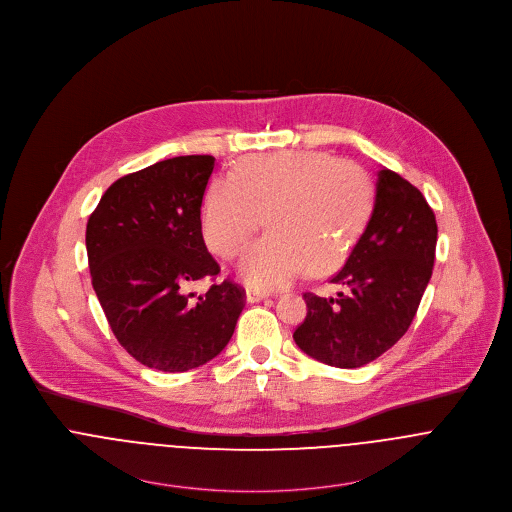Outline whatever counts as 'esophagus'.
Returning a JSON list of instances; mask_svg holds the SVG:
<instances>
[{
    "instance_id": "esophagus-1",
    "label": "esophagus",
    "mask_w": 512,
    "mask_h": 512,
    "mask_svg": "<svg viewBox=\"0 0 512 512\" xmlns=\"http://www.w3.org/2000/svg\"><path fill=\"white\" fill-rule=\"evenodd\" d=\"M268 299L266 293H260V291H254V289H246V301L248 303H258V301H264Z\"/></svg>"
}]
</instances>
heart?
<instances>
[{
  "instance_id": "heart-1",
  "label": "heart",
  "mask_w": 512,
  "mask_h": 512,
  "mask_svg": "<svg viewBox=\"0 0 512 512\" xmlns=\"http://www.w3.org/2000/svg\"><path fill=\"white\" fill-rule=\"evenodd\" d=\"M370 176L354 162L317 150H285L244 158L234 176L215 178L203 199L207 246L233 258L266 215L272 229L254 242L238 274L254 289H276L309 266L336 268L364 233L373 211Z\"/></svg>"
}]
</instances>
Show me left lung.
Wrapping results in <instances>:
<instances>
[{
    "label": "left lung",
    "instance_id": "1",
    "mask_svg": "<svg viewBox=\"0 0 512 512\" xmlns=\"http://www.w3.org/2000/svg\"><path fill=\"white\" fill-rule=\"evenodd\" d=\"M438 227L417 187L383 168L366 231L330 279L336 297L303 293L307 317L295 344L334 368H360L387 352L413 323L432 276Z\"/></svg>",
    "mask_w": 512,
    "mask_h": 512
}]
</instances>
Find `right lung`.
I'll use <instances>...</instances> for the list:
<instances>
[{"label":"right lung","mask_w":512,"mask_h":512,"mask_svg":"<svg viewBox=\"0 0 512 512\" xmlns=\"http://www.w3.org/2000/svg\"><path fill=\"white\" fill-rule=\"evenodd\" d=\"M209 154L176 156L119 178L88 219L95 295L119 344L146 368L187 372L219 356L244 309V289L221 272L201 233Z\"/></svg>","instance_id":"add662e5"}]
</instances>
